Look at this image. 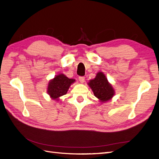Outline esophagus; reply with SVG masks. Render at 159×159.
<instances>
[{
	"label": "esophagus",
	"instance_id": "esophagus-1",
	"mask_svg": "<svg viewBox=\"0 0 159 159\" xmlns=\"http://www.w3.org/2000/svg\"><path fill=\"white\" fill-rule=\"evenodd\" d=\"M79 80L80 81V83L83 84V83H84V81H85V78L84 76H80L79 77Z\"/></svg>",
	"mask_w": 159,
	"mask_h": 159
}]
</instances>
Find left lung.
I'll list each match as a JSON object with an SVG mask.
<instances>
[{
	"label": "left lung",
	"instance_id": "1",
	"mask_svg": "<svg viewBox=\"0 0 159 159\" xmlns=\"http://www.w3.org/2000/svg\"><path fill=\"white\" fill-rule=\"evenodd\" d=\"M88 84L93 91L94 95L102 103L110 100L115 94L111 84L109 83L103 72H98L95 78L90 80Z\"/></svg>",
	"mask_w": 159,
	"mask_h": 159
}]
</instances>
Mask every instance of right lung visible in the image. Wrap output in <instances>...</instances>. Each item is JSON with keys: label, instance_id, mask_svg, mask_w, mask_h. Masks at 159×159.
<instances>
[{"label": "right lung", "instance_id": "obj_1", "mask_svg": "<svg viewBox=\"0 0 159 159\" xmlns=\"http://www.w3.org/2000/svg\"><path fill=\"white\" fill-rule=\"evenodd\" d=\"M75 81L74 79H70L63 74L57 75L49 81L48 93L52 99L59 101V98L67 93L70 85Z\"/></svg>", "mask_w": 159, "mask_h": 159}]
</instances>
